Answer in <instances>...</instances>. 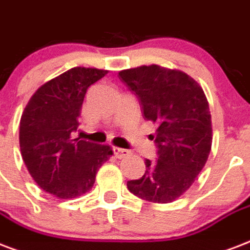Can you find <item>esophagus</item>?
<instances>
[{"mask_svg": "<svg viewBox=\"0 0 250 250\" xmlns=\"http://www.w3.org/2000/svg\"><path fill=\"white\" fill-rule=\"evenodd\" d=\"M113 154L116 155V158L121 159V158H125V156L129 155L130 151H129V150H125V148H120V147H113Z\"/></svg>", "mask_w": 250, "mask_h": 250, "instance_id": "esophagus-1", "label": "esophagus"}]
</instances>
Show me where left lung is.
<instances>
[{
  "mask_svg": "<svg viewBox=\"0 0 250 250\" xmlns=\"http://www.w3.org/2000/svg\"><path fill=\"white\" fill-rule=\"evenodd\" d=\"M119 75L138 98L145 119L158 125L151 135L158 160H145V175L127 181V189L148 202H172L191 187L211 151L206 95L184 71L159 65L121 70Z\"/></svg>",
  "mask_w": 250,
  "mask_h": 250,
  "instance_id": "8db88e82",
  "label": "left lung"
}]
</instances>
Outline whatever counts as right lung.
<instances>
[{
    "mask_svg": "<svg viewBox=\"0 0 250 250\" xmlns=\"http://www.w3.org/2000/svg\"><path fill=\"white\" fill-rule=\"evenodd\" d=\"M108 70L73 67L39 87L21 117L19 146L35 183L57 198H75L94 187L111 146L73 139L87 88Z\"/></svg>",
    "mask_w": 250,
    "mask_h": 250,
    "instance_id": "1",
    "label": "right lung"
}]
</instances>
